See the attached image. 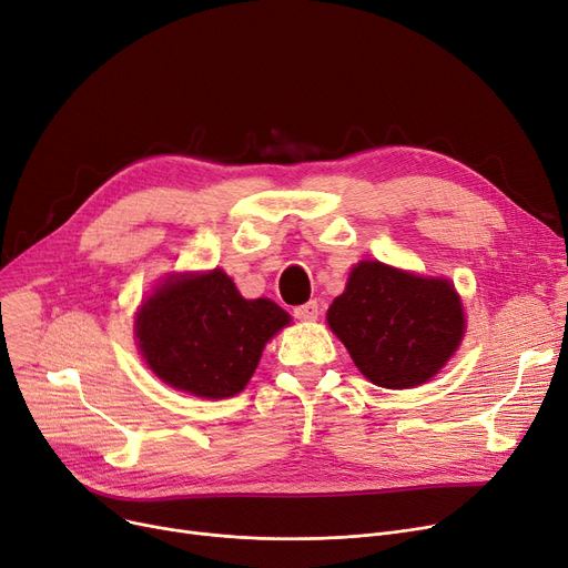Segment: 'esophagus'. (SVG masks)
I'll return each instance as SVG.
<instances>
[{
    "label": "esophagus",
    "instance_id": "esophagus-1",
    "mask_svg": "<svg viewBox=\"0 0 568 568\" xmlns=\"http://www.w3.org/2000/svg\"><path fill=\"white\" fill-rule=\"evenodd\" d=\"M317 315H320L317 302H308V304H304V306H296V308H294V317H296V320H317Z\"/></svg>",
    "mask_w": 568,
    "mask_h": 568
}]
</instances>
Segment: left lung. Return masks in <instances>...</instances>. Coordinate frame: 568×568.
Here are the masks:
<instances>
[{"label": "left lung", "instance_id": "obj_1", "mask_svg": "<svg viewBox=\"0 0 568 568\" xmlns=\"http://www.w3.org/2000/svg\"><path fill=\"white\" fill-rule=\"evenodd\" d=\"M326 320L356 368L384 389L428 382L465 334L463 306L449 281L422 278L382 262L352 268Z\"/></svg>", "mask_w": 568, "mask_h": 568}]
</instances>
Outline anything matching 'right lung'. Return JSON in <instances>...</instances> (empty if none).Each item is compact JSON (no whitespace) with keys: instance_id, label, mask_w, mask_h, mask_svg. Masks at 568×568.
Masks as SVG:
<instances>
[{"instance_id":"add662e5","label":"right lung","mask_w":568,"mask_h":568,"mask_svg":"<svg viewBox=\"0 0 568 568\" xmlns=\"http://www.w3.org/2000/svg\"><path fill=\"white\" fill-rule=\"evenodd\" d=\"M287 322L281 306L244 300L214 268L161 285L142 304L135 336L149 368L174 389L230 398L244 389L264 343Z\"/></svg>"}]
</instances>
